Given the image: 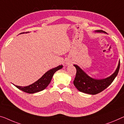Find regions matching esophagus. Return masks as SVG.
Wrapping results in <instances>:
<instances>
[{
	"label": "esophagus",
	"mask_w": 124,
	"mask_h": 124,
	"mask_svg": "<svg viewBox=\"0 0 124 124\" xmlns=\"http://www.w3.org/2000/svg\"><path fill=\"white\" fill-rule=\"evenodd\" d=\"M66 64H67V65H70V64H72V62H71V61H70V60H66Z\"/></svg>",
	"instance_id": "esophagus-1"
}]
</instances>
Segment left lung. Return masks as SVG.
Here are the masks:
<instances>
[{
  "mask_svg": "<svg viewBox=\"0 0 124 124\" xmlns=\"http://www.w3.org/2000/svg\"><path fill=\"white\" fill-rule=\"evenodd\" d=\"M96 32H104L102 30H96ZM120 62H119L117 68L114 74L107 78L103 79H95L91 78L83 71L77 65H74L77 69L74 85L78 90L86 94L95 95L101 92L113 83L119 73Z\"/></svg>",
  "mask_w": 124,
  "mask_h": 124,
  "instance_id": "left-lung-1",
  "label": "left lung"
}]
</instances>
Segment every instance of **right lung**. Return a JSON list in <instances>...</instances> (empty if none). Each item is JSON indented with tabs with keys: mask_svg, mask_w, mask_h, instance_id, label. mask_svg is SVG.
Listing matches in <instances>:
<instances>
[{
	"mask_svg": "<svg viewBox=\"0 0 124 124\" xmlns=\"http://www.w3.org/2000/svg\"><path fill=\"white\" fill-rule=\"evenodd\" d=\"M62 68V65H59L56 68L52 69H50L44 74L42 77L40 78L39 80H38L37 81L29 85V86H17V85L14 84V85H15L17 88L20 89V90H22L25 93H29V94H34V93L42 91L44 90L50 84L54 74L56 71H58V70L61 69Z\"/></svg>",
	"mask_w": 124,
	"mask_h": 124,
	"instance_id": "1",
	"label": "right lung"
}]
</instances>
